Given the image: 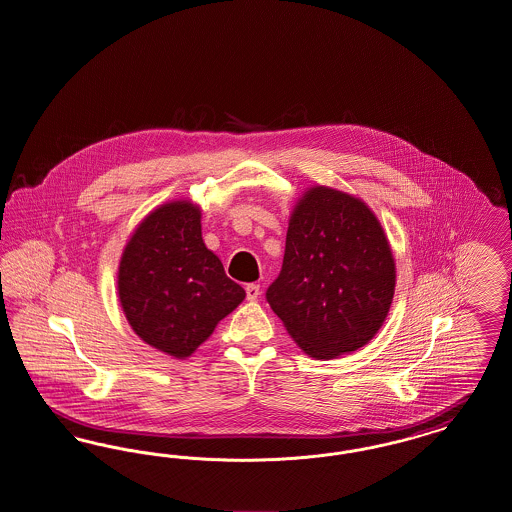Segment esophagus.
<instances>
[{"label": "esophagus", "mask_w": 512, "mask_h": 512, "mask_svg": "<svg viewBox=\"0 0 512 512\" xmlns=\"http://www.w3.org/2000/svg\"><path fill=\"white\" fill-rule=\"evenodd\" d=\"M245 295L249 301H255L261 295V286L259 284H247L245 286Z\"/></svg>", "instance_id": "obj_1"}]
</instances>
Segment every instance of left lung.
Masks as SVG:
<instances>
[{"label":"left lung","instance_id":"obj_1","mask_svg":"<svg viewBox=\"0 0 512 512\" xmlns=\"http://www.w3.org/2000/svg\"><path fill=\"white\" fill-rule=\"evenodd\" d=\"M395 263L374 213L357 197L317 186L293 209L270 309L317 359L366 345L388 317Z\"/></svg>","mask_w":512,"mask_h":512}]
</instances>
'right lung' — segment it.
Listing matches in <instances>:
<instances>
[{"instance_id":"1","label":"right lung","mask_w":512,"mask_h":512,"mask_svg":"<svg viewBox=\"0 0 512 512\" xmlns=\"http://www.w3.org/2000/svg\"><path fill=\"white\" fill-rule=\"evenodd\" d=\"M119 297L132 330L176 359L190 357L245 292L201 238V211L172 201L132 234L119 267Z\"/></svg>"}]
</instances>
